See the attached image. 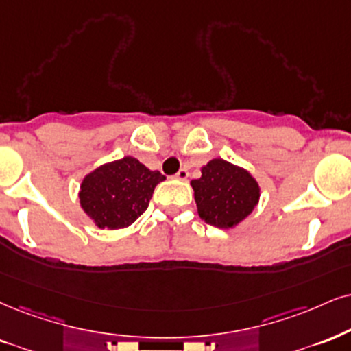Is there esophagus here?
Listing matches in <instances>:
<instances>
[{"mask_svg": "<svg viewBox=\"0 0 351 351\" xmlns=\"http://www.w3.org/2000/svg\"><path fill=\"white\" fill-rule=\"evenodd\" d=\"M187 177H189V171L185 167L180 169V171L176 174V179H179V180H187Z\"/></svg>", "mask_w": 351, "mask_h": 351, "instance_id": "esophagus-1", "label": "esophagus"}]
</instances>
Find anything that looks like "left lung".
I'll return each instance as SVG.
<instances>
[{
	"instance_id": "obj_1",
	"label": "left lung",
	"mask_w": 351,
	"mask_h": 351,
	"mask_svg": "<svg viewBox=\"0 0 351 351\" xmlns=\"http://www.w3.org/2000/svg\"><path fill=\"white\" fill-rule=\"evenodd\" d=\"M202 177L190 182L200 218L219 229H232L252 213L261 200V185L245 167L221 158L203 166Z\"/></svg>"
}]
</instances>
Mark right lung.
I'll list each match as a JSON object with an SVG mask.
<instances>
[{
  "label": "right lung",
  "mask_w": 351,
  "mask_h": 351,
  "mask_svg": "<svg viewBox=\"0 0 351 351\" xmlns=\"http://www.w3.org/2000/svg\"><path fill=\"white\" fill-rule=\"evenodd\" d=\"M166 180L133 156L110 161L90 171L81 180L80 203L99 229L128 228L148 208L156 185Z\"/></svg>",
  "instance_id": "add662e5"
}]
</instances>
